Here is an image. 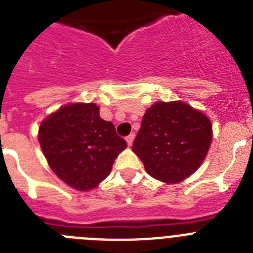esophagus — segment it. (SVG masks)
<instances>
[{
  "label": "esophagus",
  "mask_w": 253,
  "mask_h": 253,
  "mask_svg": "<svg viewBox=\"0 0 253 253\" xmlns=\"http://www.w3.org/2000/svg\"><path fill=\"white\" fill-rule=\"evenodd\" d=\"M134 138H135V134H134V133L129 134L128 137H126V143H128V146H131V144H133Z\"/></svg>",
  "instance_id": "34e87169"
}]
</instances>
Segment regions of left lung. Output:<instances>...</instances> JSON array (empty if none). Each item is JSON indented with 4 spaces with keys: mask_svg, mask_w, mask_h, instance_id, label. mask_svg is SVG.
I'll return each mask as SVG.
<instances>
[{
    "mask_svg": "<svg viewBox=\"0 0 253 253\" xmlns=\"http://www.w3.org/2000/svg\"><path fill=\"white\" fill-rule=\"evenodd\" d=\"M211 143V123L180 101L157 102L146 111L133 151L152 177L175 184L199 169Z\"/></svg>",
    "mask_w": 253,
    "mask_h": 253,
    "instance_id": "1",
    "label": "left lung"
}]
</instances>
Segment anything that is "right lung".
<instances>
[{
    "label": "right lung",
    "instance_id": "obj_1",
    "mask_svg": "<svg viewBox=\"0 0 253 253\" xmlns=\"http://www.w3.org/2000/svg\"><path fill=\"white\" fill-rule=\"evenodd\" d=\"M39 143L55 175L81 191L109 176L118 154L126 148L95 104L67 105L49 115L40 124Z\"/></svg>",
    "mask_w": 253,
    "mask_h": 253
}]
</instances>
